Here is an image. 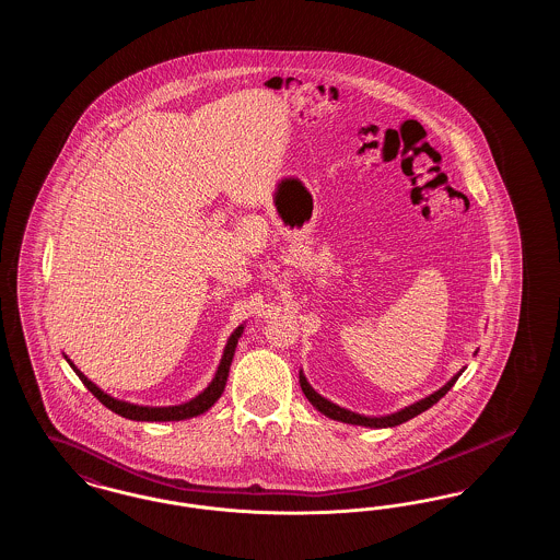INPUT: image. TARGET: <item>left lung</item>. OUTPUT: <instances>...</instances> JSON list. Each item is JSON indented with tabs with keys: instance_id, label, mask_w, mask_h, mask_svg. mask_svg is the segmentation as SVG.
<instances>
[{
	"instance_id": "1",
	"label": "left lung",
	"mask_w": 560,
	"mask_h": 560,
	"mask_svg": "<svg viewBox=\"0 0 560 560\" xmlns=\"http://www.w3.org/2000/svg\"><path fill=\"white\" fill-rule=\"evenodd\" d=\"M462 372H464V370H459V373H455L443 388H439L436 393H432L427 399L418 400V402H413V405L400 409L397 413L382 416V418L359 416V413H354V411H348L345 407H340V405H336V402L320 397L319 393H315V388L306 382V377L302 375V372H300V386H302V393L306 395V399L313 402V407L319 409L323 416H327V418H331V420H338V422H345V424H352V427L393 428L399 427V424L411 420V418H416V416H420L422 411H427L428 407H432L434 402H439V400L443 399V397L452 390L453 384L457 382V377L462 375Z\"/></svg>"
}]
</instances>
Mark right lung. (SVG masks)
<instances>
[{"label":"right lung","instance_id":"right-lung-1","mask_svg":"<svg viewBox=\"0 0 560 560\" xmlns=\"http://www.w3.org/2000/svg\"><path fill=\"white\" fill-rule=\"evenodd\" d=\"M241 334H243V325H240L226 347H224V354H222V361L218 365V372L213 375L210 386L197 395L195 399L183 402V405H172V407H144V405H133L128 400L113 399L107 393H103L94 382H90L83 373L73 365L71 359H67V363L73 368V372L80 375L83 386L101 400L105 407H108L110 411H115L117 416L126 418V420H136V422H178V420H187V418H195V416H201L203 411H208L212 407L215 400L220 399V395L224 393V386H226V377H229V370H231V363H233V354H235V348L240 342Z\"/></svg>","mask_w":560,"mask_h":560}]
</instances>
